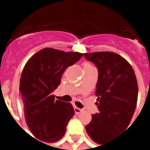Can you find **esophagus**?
<instances>
[{
    "label": "esophagus",
    "mask_w": 150,
    "mask_h": 150,
    "mask_svg": "<svg viewBox=\"0 0 150 150\" xmlns=\"http://www.w3.org/2000/svg\"><path fill=\"white\" fill-rule=\"evenodd\" d=\"M74 110H75V114H81V112H82V109H81V108H77V107H75L74 108Z\"/></svg>",
    "instance_id": "obj_1"
}]
</instances>
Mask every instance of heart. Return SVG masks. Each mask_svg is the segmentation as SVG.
<instances>
[{"label": "heart", "mask_w": 150, "mask_h": 150, "mask_svg": "<svg viewBox=\"0 0 150 150\" xmlns=\"http://www.w3.org/2000/svg\"><path fill=\"white\" fill-rule=\"evenodd\" d=\"M90 65H91V64H89V63L86 62V63H84V65H83V66H84V67H87V66H90Z\"/></svg>", "instance_id": "b5f03b06"}]
</instances>
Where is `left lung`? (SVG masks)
<instances>
[{
	"mask_svg": "<svg viewBox=\"0 0 150 150\" xmlns=\"http://www.w3.org/2000/svg\"><path fill=\"white\" fill-rule=\"evenodd\" d=\"M98 69L96 95L99 112L86 126L90 138L98 144L112 140L127 129L135 112L138 86L131 65L113 52L83 54Z\"/></svg>",
	"mask_w": 150,
	"mask_h": 150,
	"instance_id": "obj_1",
	"label": "left lung"
}]
</instances>
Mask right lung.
<instances>
[{"mask_svg":"<svg viewBox=\"0 0 150 150\" xmlns=\"http://www.w3.org/2000/svg\"><path fill=\"white\" fill-rule=\"evenodd\" d=\"M82 55L46 47L27 62L21 76L20 95L26 122L37 139L54 142L65 135L66 126L75 115L74 108L55 100L53 92L65 69Z\"/></svg>","mask_w":150,"mask_h":150,"instance_id":"obj_1","label":"right lung"}]
</instances>
